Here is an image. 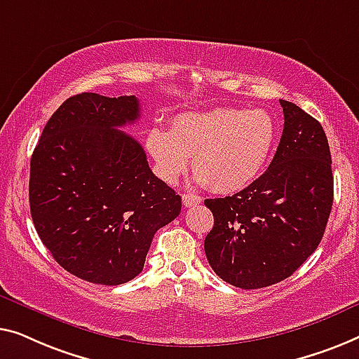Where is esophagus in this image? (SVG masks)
Listing matches in <instances>:
<instances>
[{
  "label": "esophagus",
  "instance_id": "esophagus-1",
  "mask_svg": "<svg viewBox=\"0 0 359 359\" xmlns=\"http://www.w3.org/2000/svg\"><path fill=\"white\" fill-rule=\"evenodd\" d=\"M200 201H201V196H198V195H191V194L182 195V203H184L185 208H190V206L198 205Z\"/></svg>",
  "mask_w": 359,
  "mask_h": 359
}]
</instances>
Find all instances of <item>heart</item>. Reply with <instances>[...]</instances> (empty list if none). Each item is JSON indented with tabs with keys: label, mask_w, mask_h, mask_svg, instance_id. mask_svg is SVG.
Masks as SVG:
<instances>
[{
	"label": "heart",
	"mask_w": 359,
	"mask_h": 359,
	"mask_svg": "<svg viewBox=\"0 0 359 359\" xmlns=\"http://www.w3.org/2000/svg\"><path fill=\"white\" fill-rule=\"evenodd\" d=\"M276 143V123L264 109L219 107L177 115L170 130H149L146 148L161 177L172 184L189 168L215 194H237L260 177Z\"/></svg>",
	"instance_id": "b5f03b06"
}]
</instances>
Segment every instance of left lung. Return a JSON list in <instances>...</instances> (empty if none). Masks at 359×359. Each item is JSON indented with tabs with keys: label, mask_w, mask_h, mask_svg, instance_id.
I'll return each mask as SVG.
<instances>
[{
	"label": "left lung",
	"mask_w": 359,
	"mask_h": 359,
	"mask_svg": "<svg viewBox=\"0 0 359 359\" xmlns=\"http://www.w3.org/2000/svg\"><path fill=\"white\" fill-rule=\"evenodd\" d=\"M285 127L269 169L247 189L205 200L213 229L205 254L221 280L259 290L291 276L317 249L333 203L329 141L322 125L281 100Z\"/></svg>",
	"instance_id": "left-lung-1"
}]
</instances>
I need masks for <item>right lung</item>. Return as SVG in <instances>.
<instances>
[{
  "label": "right lung",
  "instance_id": "obj_1",
  "mask_svg": "<svg viewBox=\"0 0 359 359\" xmlns=\"http://www.w3.org/2000/svg\"><path fill=\"white\" fill-rule=\"evenodd\" d=\"M138 118L135 95L76 94L50 117L30 159L40 241L65 270L95 285L140 275L156 231L182 208L138 141L118 130Z\"/></svg>",
  "mask_w": 359,
  "mask_h": 359
}]
</instances>
